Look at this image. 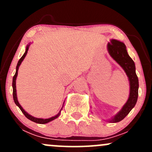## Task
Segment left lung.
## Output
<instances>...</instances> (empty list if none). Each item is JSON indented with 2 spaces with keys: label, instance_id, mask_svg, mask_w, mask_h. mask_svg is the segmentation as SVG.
<instances>
[{
  "label": "left lung",
  "instance_id": "obj_1",
  "mask_svg": "<svg viewBox=\"0 0 152 152\" xmlns=\"http://www.w3.org/2000/svg\"><path fill=\"white\" fill-rule=\"evenodd\" d=\"M108 51L111 57L121 66L129 78L130 83V93L128 100L121 111L109 121L116 123L123 120L136 105L138 99L139 79L136 74V67L134 61L127 53L126 46L124 43L112 39L107 45Z\"/></svg>",
  "mask_w": 152,
  "mask_h": 152
}]
</instances>
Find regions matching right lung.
<instances>
[{
  "label": "right lung",
  "instance_id": "obj_1",
  "mask_svg": "<svg viewBox=\"0 0 152 152\" xmlns=\"http://www.w3.org/2000/svg\"><path fill=\"white\" fill-rule=\"evenodd\" d=\"M29 46H30V44L27 45V46H26V51L25 53H24L23 55V56L21 58H20V60L18 61V64H17L16 66V71H15V74L14 75V76H13V83H12V86H13V100H14V102L15 104H16L17 106H18L19 109L21 110V111L23 112V114L25 115V116L27 118H28L29 120H31V121H34V122H36V123H38V124H46V123H48V122L53 121V120L55 119V118H58L59 116H60V114H61V111H59V113L57 115H56V116H53V117H50L49 118H36V117H34V116H31L30 114H28L26 111H25V110H24L23 108L21 107V106L20 105V104H19L18 102V99H17V95H16V86H15V80H16V78H17V75H18V68L19 66H20V64H21L23 61L24 58L26 57V54L28 53V48H29Z\"/></svg>",
  "mask_w": 152,
  "mask_h": 152
}]
</instances>
